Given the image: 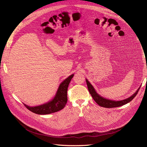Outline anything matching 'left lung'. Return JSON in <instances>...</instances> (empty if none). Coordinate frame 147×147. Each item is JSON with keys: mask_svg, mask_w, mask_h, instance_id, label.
I'll return each instance as SVG.
<instances>
[{"mask_svg": "<svg viewBox=\"0 0 147 147\" xmlns=\"http://www.w3.org/2000/svg\"><path fill=\"white\" fill-rule=\"evenodd\" d=\"M86 84H87V86H88L89 92L90 94H91L93 99L95 100V102L98 104L99 106L103 107H106V108H113V107H120V106H123V105H125L127 103H129L134 98L135 96H137L138 91L140 90V88H139L136 91V92L134 93V94L130 96L129 98H127L126 99L120 100V101H114V100H111L105 99L104 97L100 96L98 94H97L95 89H94L92 86L90 84V82L87 80H86Z\"/></svg>", "mask_w": 147, "mask_h": 147, "instance_id": "obj_1", "label": "left lung"}]
</instances>
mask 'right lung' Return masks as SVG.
Returning <instances> with one entry per match:
<instances>
[{
  "label": "right lung",
  "instance_id": "obj_1",
  "mask_svg": "<svg viewBox=\"0 0 147 147\" xmlns=\"http://www.w3.org/2000/svg\"><path fill=\"white\" fill-rule=\"evenodd\" d=\"M74 74L71 75L60 84L55 97L50 102L36 107H29L25 104H24V106L29 111L40 115L49 114L61 111L66 104L67 100V88Z\"/></svg>",
  "mask_w": 147,
  "mask_h": 147
}]
</instances>
